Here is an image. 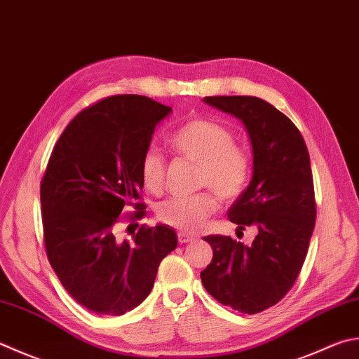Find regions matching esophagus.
<instances>
[{
    "label": "esophagus",
    "mask_w": 359,
    "mask_h": 359,
    "mask_svg": "<svg viewBox=\"0 0 359 359\" xmlns=\"http://www.w3.org/2000/svg\"><path fill=\"white\" fill-rule=\"evenodd\" d=\"M195 238L194 236H191V234H187V233H178V242L180 243H187V242H192Z\"/></svg>",
    "instance_id": "obj_1"
}]
</instances>
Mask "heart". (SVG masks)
I'll return each instance as SVG.
<instances>
[{"instance_id": "heart-1", "label": "heart", "mask_w": 359, "mask_h": 359, "mask_svg": "<svg viewBox=\"0 0 359 359\" xmlns=\"http://www.w3.org/2000/svg\"><path fill=\"white\" fill-rule=\"evenodd\" d=\"M170 144L180 156L197 162L198 186L214 189L222 200H234L243 191L250 173L247 153L234 145L233 134L211 120L195 118L172 134ZM140 180L147 191L158 194L164 187L165 159L156 148H148L140 159ZM219 201L212 192L162 201L158 219L180 231L194 233L217 211Z\"/></svg>"}]
</instances>
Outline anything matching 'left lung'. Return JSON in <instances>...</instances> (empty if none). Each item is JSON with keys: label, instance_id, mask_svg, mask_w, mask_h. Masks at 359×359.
<instances>
[{"label": "left lung", "instance_id": "obj_1", "mask_svg": "<svg viewBox=\"0 0 359 359\" xmlns=\"http://www.w3.org/2000/svg\"><path fill=\"white\" fill-rule=\"evenodd\" d=\"M203 103L241 120L253 151L252 181L228 209L241 229L258 228L252 245L206 236L212 261L200 273L222 305L256 314L278 303L299 276L316 225L309 153L285 114L256 97H206Z\"/></svg>", "mask_w": 359, "mask_h": 359}]
</instances>
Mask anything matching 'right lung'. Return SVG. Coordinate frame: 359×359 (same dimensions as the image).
Wrapping results in <instances>:
<instances>
[{
	"instance_id": "1",
	"label": "right lung",
	"mask_w": 359,
	"mask_h": 359,
	"mask_svg": "<svg viewBox=\"0 0 359 359\" xmlns=\"http://www.w3.org/2000/svg\"><path fill=\"white\" fill-rule=\"evenodd\" d=\"M172 107L140 95L101 100L74 117L54 145L40 186L46 256L79 305L121 316L151 292L158 267L177 248L172 226H140L133 242L116 228L125 206L140 219V159Z\"/></svg>"
}]
</instances>
